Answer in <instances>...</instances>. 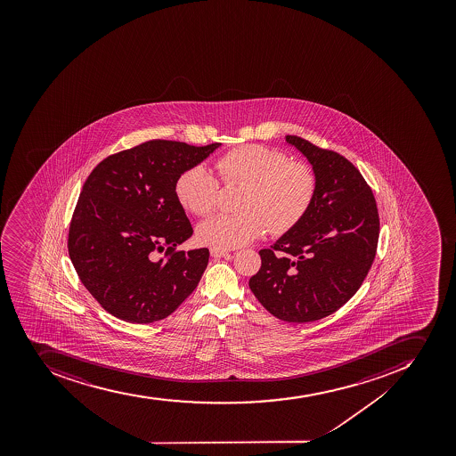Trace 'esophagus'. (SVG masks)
Listing matches in <instances>:
<instances>
[{
	"instance_id": "34e87169",
	"label": "esophagus",
	"mask_w": 456,
	"mask_h": 456,
	"mask_svg": "<svg viewBox=\"0 0 456 456\" xmlns=\"http://www.w3.org/2000/svg\"><path fill=\"white\" fill-rule=\"evenodd\" d=\"M210 254L213 258H223V256H229V250L220 249V248H211Z\"/></svg>"
}]
</instances>
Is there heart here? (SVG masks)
Listing matches in <instances>:
<instances>
[{
    "label": "heart",
    "mask_w": 456,
    "mask_h": 456,
    "mask_svg": "<svg viewBox=\"0 0 456 456\" xmlns=\"http://www.w3.org/2000/svg\"><path fill=\"white\" fill-rule=\"evenodd\" d=\"M226 185L243 186L234 214H217L198 227V239L220 249H233L261 238L266 230L284 234L295 229L314 204L318 181L305 163L290 161L280 150L242 145L216 161ZM175 195L185 210L210 216L218 207L220 183L204 166L179 175Z\"/></svg>",
    "instance_id": "obj_1"
}]
</instances>
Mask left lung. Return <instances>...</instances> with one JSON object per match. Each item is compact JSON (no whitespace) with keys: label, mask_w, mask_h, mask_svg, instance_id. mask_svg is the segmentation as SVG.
Here are the masks:
<instances>
[{"label":"left lung","mask_w":456,"mask_h":456,"mask_svg":"<svg viewBox=\"0 0 456 456\" xmlns=\"http://www.w3.org/2000/svg\"><path fill=\"white\" fill-rule=\"evenodd\" d=\"M286 142L311 163L316 195L295 229L259 250L261 268L249 287L275 318L305 323L338 311L359 290L376 256L379 213L351 161L297 135Z\"/></svg>","instance_id":"left-lung-1"}]
</instances>
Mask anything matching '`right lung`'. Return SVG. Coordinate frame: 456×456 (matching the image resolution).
I'll use <instances>...</instances> for the list:
<instances>
[{
  "instance_id": "right-lung-1",
  "label": "right lung",
  "mask_w": 456,
  "mask_h": 456,
  "mask_svg": "<svg viewBox=\"0 0 456 456\" xmlns=\"http://www.w3.org/2000/svg\"><path fill=\"white\" fill-rule=\"evenodd\" d=\"M218 145L150 140L102 160L86 179L69 223V258L90 295L115 318H167L198 286L210 252L176 250L194 230L175 182Z\"/></svg>"
}]
</instances>
